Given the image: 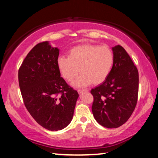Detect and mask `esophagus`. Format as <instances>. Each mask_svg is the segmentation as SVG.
<instances>
[{
  "label": "esophagus",
  "instance_id": "obj_1",
  "mask_svg": "<svg viewBox=\"0 0 158 158\" xmlns=\"http://www.w3.org/2000/svg\"><path fill=\"white\" fill-rule=\"evenodd\" d=\"M88 92V89H78V92H79V94L82 93V92Z\"/></svg>",
  "mask_w": 158,
  "mask_h": 158
}]
</instances>
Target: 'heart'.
<instances>
[{
    "label": "heart",
    "mask_w": 158,
    "mask_h": 158,
    "mask_svg": "<svg viewBox=\"0 0 158 158\" xmlns=\"http://www.w3.org/2000/svg\"><path fill=\"white\" fill-rule=\"evenodd\" d=\"M113 64L114 54L108 46L89 43L71 48L68 58L60 57L57 62L60 74L67 81H72L80 71L81 74L72 83L75 87L104 82L112 70Z\"/></svg>",
    "instance_id": "b5f03b06"
}]
</instances>
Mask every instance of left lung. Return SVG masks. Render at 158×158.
I'll use <instances>...</instances> for the list:
<instances>
[{"mask_svg": "<svg viewBox=\"0 0 158 158\" xmlns=\"http://www.w3.org/2000/svg\"><path fill=\"white\" fill-rule=\"evenodd\" d=\"M114 64L104 82L94 89L92 113L98 123L113 129L125 123L136 106L139 73L131 58L121 45L112 48Z\"/></svg>", "mask_w": 158, "mask_h": 158, "instance_id": "1", "label": "left lung"}]
</instances>
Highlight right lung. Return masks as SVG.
<instances>
[{"mask_svg": "<svg viewBox=\"0 0 158 158\" xmlns=\"http://www.w3.org/2000/svg\"><path fill=\"white\" fill-rule=\"evenodd\" d=\"M59 49L48 42L31 49L18 72L24 106L37 123L50 131L66 127L72 120L79 94L60 77Z\"/></svg>", "mask_w": 158, "mask_h": 158, "instance_id": "add662e5", "label": "right lung"}]
</instances>
